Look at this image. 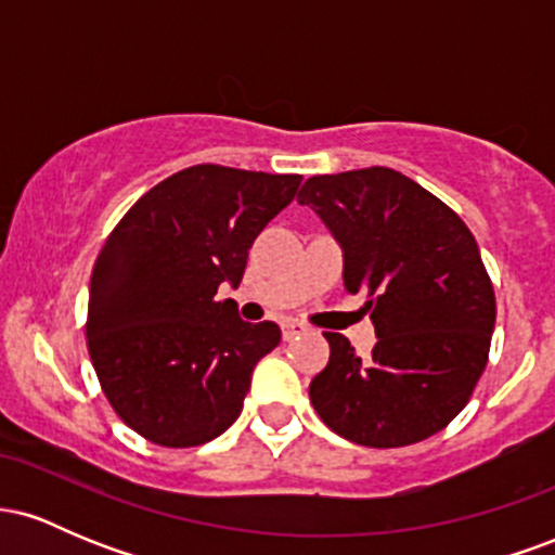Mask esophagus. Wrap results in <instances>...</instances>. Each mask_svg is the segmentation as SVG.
Returning <instances> with one entry per match:
<instances>
[{
  "mask_svg": "<svg viewBox=\"0 0 555 555\" xmlns=\"http://www.w3.org/2000/svg\"><path fill=\"white\" fill-rule=\"evenodd\" d=\"M299 334H305V326L299 321H284L282 323V336H284V341H292L295 339V336H299Z\"/></svg>",
  "mask_w": 555,
  "mask_h": 555,
  "instance_id": "34e87169",
  "label": "esophagus"
}]
</instances>
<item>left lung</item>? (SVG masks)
<instances>
[{
  "instance_id": "8db88e82",
  "label": "left lung",
  "mask_w": 555,
  "mask_h": 555,
  "mask_svg": "<svg viewBox=\"0 0 555 555\" xmlns=\"http://www.w3.org/2000/svg\"><path fill=\"white\" fill-rule=\"evenodd\" d=\"M297 201L321 216L344 250V289L365 292L378 334L371 358L328 339L310 401L331 430L397 449L443 430L488 365L495 295L467 224L388 167L310 177Z\"/></svg>"
}]
</instances>
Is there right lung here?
Here are the masks:
<instances>
[{"label":"right lung","instance_id":"right-lung-1","mask_svg":"<svg viewBox=\"0 0 555 555\" xmlns=\"http://www.w3.org/2000/svg\"><path fill=\"white\" fill-rule=\"evenodd\" d=\"M299 175L197 164L151 188L101 247L88 295V352L125 425L167 449L221 436L253 367L282 331L245 323L237 286L260 229L292 203Z\"/></svg>","mask_w":555,"mask_h":555}]
</instances>
